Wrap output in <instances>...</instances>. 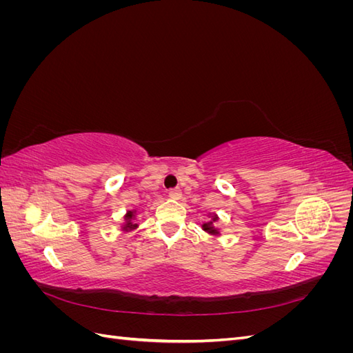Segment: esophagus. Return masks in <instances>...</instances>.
Instances as JSON below:
<instances>
[{
  "instance_id": "1",
  "label": "esophagus",
  "mask_w": 353,
  "mask_h": 353,
  "mask_svg": "<svg viewBox=\"0 0 353 353\" xmlns=\"http://www.w3.org/2000/svg\"><path fill=\"white\" fill-rule=\"evenodd\" d=\"M168 196H169L170 199H174V200H179L181 196H183V193H181L179 188H170V190L168 191Z\"/></svg>"
}]
</instances>
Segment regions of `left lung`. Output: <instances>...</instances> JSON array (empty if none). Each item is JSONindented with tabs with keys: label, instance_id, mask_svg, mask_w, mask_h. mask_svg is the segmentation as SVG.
I'll return each mask as SVG.
<instances>
[{
	"label": "left lung",
	"instance_id": "left-lung-1",
	"mask_svg": "<svg viewBox=\"0 0 353 353\" xmlns=\"http://www.w3.org/2000/svg\"><path fill=\"white\" fill-rule=\"evenodd\" d=\"M218 221V216L216 215H213L212 216V219L209 221V222H206V223H203V230H205L206 232H209V234H213V236H218L219 234V231L213 227V222H216Z\"/></svg>",
	"mask_w": 353,
	"mask_h": 353
}]
</instances>
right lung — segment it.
Listing matches in <instances>:
<instances>
[{"label": "right lung", "mask_w": 353, "mask_h": 353, "mask_svg": "<svg viewBox=\"0 0 353 353\" xmlns=\"http://www.w3.org/2000/svg\"><path fill=\"white\" fill-rule=\"evenodd\" d=\"M134 212H128L126 215H125V219H126V222H125V225L122 227L123 228V231H130V230H135L137 227H138V223H135L134 222Z\"/></svg>", "instance_id": "1"}]
</instances>
